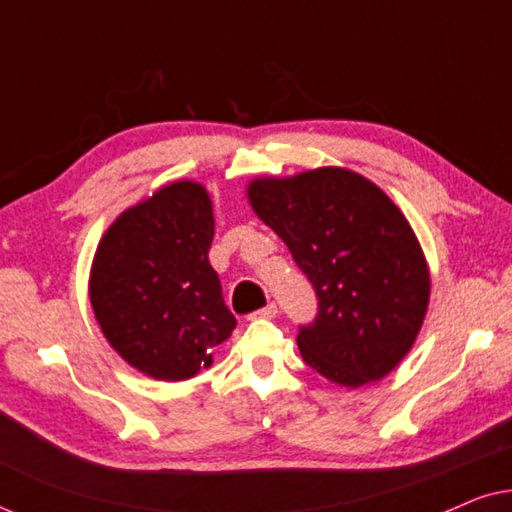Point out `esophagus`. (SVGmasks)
I'll return each mask as SVG.
<instances>
[{
    "label": "esophagus",
    "mask_w": 512,
    "mask_h": 512,
    "mask_svg": "<svg viewBox=\"0 0 512 512\" xmlns=\"http://www.w3.org/2000/svg\"><path fill=\"white\" fill-rule=\"evenodd\" d=\"M254 317H261V319L277 317V305L275 303H268L265 307H261V310H258V312H254Z\"/></svg>",
    "instance_id": "esophagus-1"
}]
</instances>
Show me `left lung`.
<instances>
[{
  "mask_svg": "<svg viewBox=\"0 0 512 512\" xmlns=\"http://www.w3.org/2000/svg\"><path fill=\"white\" fill-rule=\"evenodd\" d=\"M249 200L317 293V314L296 338L307 366L352 389L394 370L422 328L431 289L401 209L340 167L258 179Z\"/></svg>",
  "mask_w": 512,
  "mask_h": 512,
  "instance_id": "8db88e82",
  "label": "left lung"
}]
</instances>
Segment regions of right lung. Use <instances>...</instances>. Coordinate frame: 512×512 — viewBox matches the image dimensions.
Returning a JSON list of instances; mask_svg holds the SVG:
<instances>
[{"label": "right lung", "mask_w": 512, "mask_h": 512, "mask_svg": "<svg viewBox=\"0 0 512 512\" xmlns=\"http://www.w3.org/2000/svg\"><path fill=\"white\" fill-rule=\"evenodd\" d=\"M214 214L200 184L177 181L128 209L97 247L90 303L109 345L156 380H188L237 326L209 265Z\"/></svg>", "instance_id": "add662e5"}]
</instances>
